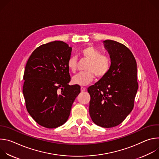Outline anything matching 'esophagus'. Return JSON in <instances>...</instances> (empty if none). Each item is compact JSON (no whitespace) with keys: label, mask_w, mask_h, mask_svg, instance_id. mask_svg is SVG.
Returning a JSON list of instances; mask_svg holds the SVG:
<instances>
[{"label":"esophagus","mask_w":159,"mask_h":159,"mask_svg":"<svg viewBox=\"0 0 159 159\" xmlns=\"http://www.w3.org/2000/svg\"><path fill=\"white\" fill-rule=\"evenodd\" d=\"M80 90H81V92H84L85 90V88L84 87H80Z\"/></svg>","instance_id":"obj_1"}]
</instances>
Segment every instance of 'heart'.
Wrapping results in <instances>:
<instances>
[{"label":"heart","instance_id":"heart-1","mask_svg":"<svg viewBox=\"0 0 159 159\" xmlns=\"http://www.w3.org/2000/svg\"><path fill=\"white\" fill-rule=\"evenodd\" d=\"M80 54L89 63L85 67L86 72L79 73L72 77L74 84L87 85L94 80V75L101 79L108 74L111 66V60L109 56L101 55L99 50L91 45L84 48ZM67 66L72 72H75L77 68V58L75 57H70Z\"/></svg>","mask_w":159,"mask_h":159}]
</instances>
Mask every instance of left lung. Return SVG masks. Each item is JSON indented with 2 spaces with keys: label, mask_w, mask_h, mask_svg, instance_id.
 Here are the masks:
<instances>
[{
  "label": "left lung",
  "mask_w": 159,
  "mask_h": 159,
  "mask_svg": "<svg viewBox=\"0 0 159 159\" xmlns=\"http://www.w3.org/2000/svg\"><path fill=\"white\" fill-rule=\"evenodd\" d=\"M111 60L108 74L90 86L89 114L93 121L103 128L121 123L132 111L139 88L137 62L125 45L113 40L104 41Z\"/></svg>",
  "instance_id": "obj_1"
}]
</instances>
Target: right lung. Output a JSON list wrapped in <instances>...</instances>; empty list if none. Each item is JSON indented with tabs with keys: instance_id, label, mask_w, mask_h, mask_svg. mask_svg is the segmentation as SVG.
<instances>
[{
	"instance_id": "add662e5",
	"label": "right lung",
	"mask_w": 159,
	"mask_h": 159,
	"mask_svg": "<svg viewBox=\"0 0 159 159\" xmlns=\"http://www.w3.org/2000/svg\"><path fill=\"white\" fill-rule=\"evenodd\" d=\"M72 48L61 41L44 44L31 53L23 76V93L29 114L39 125L55 128L69 118L72 104L80 93L69 85L67 61Z\"/></svg>"
}]
</instances>
